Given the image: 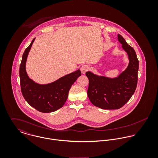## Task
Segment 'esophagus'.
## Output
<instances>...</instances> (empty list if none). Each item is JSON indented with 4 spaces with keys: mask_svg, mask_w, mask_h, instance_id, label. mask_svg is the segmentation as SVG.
<instances>
[{
    "mask_svg": "<svg viewBox=\"0 0 158 158\" xmlns=\"http://www.w3.org/2000/svg\"><path fill=\"white\" fill-rule=\"evenodd\" d=\"M89 69V67L88 65H83L80 68V70L83 74H85L87 71H88Z\"/></svg>",
    "mask_w": 158,
    "mask_h": 158,
    "instance_id": "obj_1",
    "label": "esophagus"
}]
</instances>
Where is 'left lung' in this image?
Here are the masks:
<instances>
[{
	"mask_svg": "<svg viewBox=\"0 0 158 158\" xmlns=\"http://www.w3.org/2000/svg\"><path fill=\"white\" fill-rule=\"evenodd\" d=\"M118 41L127 53L129 64L127 69L115 78L99 76L91 72L86 75L89 79L88 95L90 102L103 110H117L131 98L137 83L139 61L134 48L119 34Z\"/></svg>",
	"mask_w": 158,
	"mask_h": 158,
	"instance_id": "8db88e82",
	"label": "left lung"
}]
</instances>
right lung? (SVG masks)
<instances>
[{
    "label": "right lung",
    "mask_w": 158,
    "mask_h": 158,
    "mask_svg": "<svg viewBox=\"0 0 158 158\" xmlns=\"http://www.w3.org/2000/svg\"><path fill=\"white\" fill-rule=\"evenodd\" d=\"M25 50L19 68L20 84L23 97L27 102L40 112L52 113L62 108L68 97L72 85L81 76L78 69L50 83L41 85L30 78L26 71L28 53L35 41Z\"/></svg>",
    "instance_id": "obj_1"
}]
</instances>
